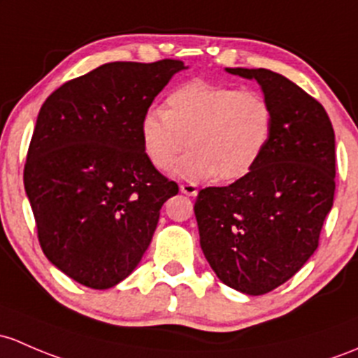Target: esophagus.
Returning a JSON list of instances; mask_svg holds the SVG:
<instances>
[{"mask_svg": "<svg viewBox=\"0 0 358 358\" xmlns=\"http://www.w3.org/2000/svg\"><path fill=\"white\" fill-rule=\"evenodd\" d=\"M180 192H182V194H185V195H190V197H195L199 189H197V185H195V183H182V185H180Z\"/></svg>", "mask_w": 358, "mask_h": 358, "instance_id": "obj_1", "label": "esophagus"}]
</instances>
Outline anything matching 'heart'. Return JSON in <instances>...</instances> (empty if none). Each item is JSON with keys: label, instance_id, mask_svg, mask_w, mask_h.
<instances>
[{"label": "heart", "instance_id": "obj_1", "mask_svg": "<svg viewBox=\"0 0 358 358\" xmlns=\"http://www.w3.org/2000/svg\"><path fill=\"white\" fill-rule=\"evenodd\" d=\"M273 129V106L262 92L197 78L169 90L164 110L145 111L138 134L154 168H171L187 137L190 149L176 163L178 178L202 182L217 175L233 182L257 166Z\"/></svg>", "mask_w": 358, "mask_h": 358}]
</instances>
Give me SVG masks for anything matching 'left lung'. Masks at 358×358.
<instances>
[{"label": "left lung", "mask_w": 358, "mask_h": 358, "mask_svg": "<svg viewBox=\"0 0 358 358\" xmlns=\"http://www.w3.org/2000/svg\"><path fill=\"white\" fill-rule=\"evenodd\" d=\"M257 80L274 111L264 156L228 187L199 192L201 247L216 276L245 295L288 281L319 245L333 208L334 130L322 104L266 69H227Z\"/></svg>", "instance_id": "1"}]
</instances>
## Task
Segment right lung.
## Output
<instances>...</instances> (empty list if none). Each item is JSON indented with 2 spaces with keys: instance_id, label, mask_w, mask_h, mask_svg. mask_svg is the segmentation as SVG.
I'll return each mask as SVG.
<instances>
[{
  "instance_id": "add662e5",
  "label": "right lung",
  "mask_w": 358,
  "mask_h": 358,
  "mask_svg": "<svg viewBox=\"0 0 358 358\" xmlns=\"http://www.w3.org/2000/svg\"><path fill=\"white\" fill-rule=\"evenodd\" d=\"M185 69L178 59L106 63L56 89L37 115L24 169L37 236L51 264L84 287L125 280L178 194L145 157L138 127Z\"/></svg>"
}]
</instances>
